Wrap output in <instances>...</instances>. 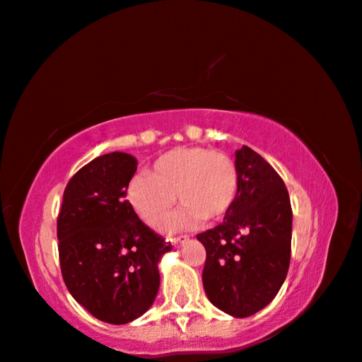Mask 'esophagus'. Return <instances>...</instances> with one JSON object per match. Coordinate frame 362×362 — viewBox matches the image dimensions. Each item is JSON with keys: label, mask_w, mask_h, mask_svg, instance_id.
I'll return each instance as SVG.
<instances>
[{"label": "esophagus", "mask_w": 362, "mask_h": 362, "mask_svg": "<svg viewBox=\"0 0 362 362\" xmlns=\"http://www.w3.org/2000/svg\"><path fill=\"white\" fill-rule=\"evenodd\" d=\"M189 242V237H187V235H180V237H175V238H171V243L176 246V248H180V246H182L185 243H187Z\"/></svg>", "instance_id": "esophagus-1"}]
</instances>
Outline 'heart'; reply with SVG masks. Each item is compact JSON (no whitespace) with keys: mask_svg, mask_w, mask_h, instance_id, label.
Returning <instances> with one entry per match:
<instances>
[{"mask_svg":"<svg viewBox=\"0 0 362 362\" xmlns=\"http://www.w3.org/2000/svg\"><path fill=\"white\" fill-rule=\"evenodd\" d=\"M238 170L222 151L206 146H181L161 155L148 176L129 182L127 199L148 225L160 223L177 201L186 206L173 225L189 227L206 220L223 218L238 194Z\"/></svg>","mask_w":362,"mask_h":362,"instance_id":"heart-1","label":"heart"}]
</instances>
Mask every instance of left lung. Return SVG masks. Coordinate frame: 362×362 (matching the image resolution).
<instances>
[{
	"label": "left lung",
	"instance_id": "obj_1",
	"mask_svg": "<svg viewBox=\"0 0 362 362\" xmlns=\"http://www.w3.org/2000/svg\"><path fill=\"white\" fill-rule=\"evenodd\" d=\"M237 201L197 240L206 248L204 291L214 305L245 318L276 297L291 263L292 209L284 181L263 156L243 145L235 151Z\"/></svg>",
	"mask_w": 362,
	"mask_h": 362
}]
</instances>
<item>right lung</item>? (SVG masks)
Masks as SVG:
<instances>
[{
  "mask_svg": "<svg viewBox=\"0 0 362 362\" xmlns=\"http://www.w3.org/2000/svg\"><path fill=\"white\" fill-rule=\"evenodd\" d=\"M137 160L101 155L68 181L57 218L62 276L73 298L98 320L142 317L160 287L158 263L171 245L125 199Z\"/></svg>",
  "mask_w": 362,
  "mask_h": 362,
  "instance_id": "add662e5",
  "label": "right lung"
}]
</instances>
